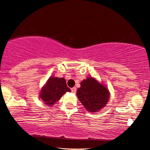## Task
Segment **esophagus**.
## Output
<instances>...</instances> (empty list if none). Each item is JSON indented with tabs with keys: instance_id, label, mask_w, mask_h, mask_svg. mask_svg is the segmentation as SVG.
Segmentation results:
<instances>
[{
	"instance_id": "1",
	"label": "esophagus",
	"mask_w": 150,
	"mask_h": 150,
	"mask_svg": "<svg viewBox=\"0 0 150 150\" xmlns=\"http://www.w3.org/2000/svg\"><path fill=\"white\" fill-rule=\"evenodd\" d=\"M76 91H77V89H76L75 88H71V91H72V93H76Z\"/></svg>"
}]
</instances>
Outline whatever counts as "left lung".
I'll return each mask as SVG.
<instances>
[{"label": "left lung", "mask_w": 150, "mask_h": 150, "mask_svg": "<svg viewBox=\"0 0 150 150\" xmlns=\"http://www.w3.org/2000/svg\"><path fill=\"white\" fill-rule=\"evenodd\" d=\"M77 96L86 110L91 112L100 110L109 100L108 89L92 77H88L81 83Z\"/></svg>", "instance_id": "obj_1"}]
</instances>
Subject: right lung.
Here are the masks:
<instances>
[{
    "instance_id": "obj_1",
    "label": "right lung",
    "mask_w": 150,
    "mask_h": 150,
    "mask_svg": "<svg viewBox=\"0 0 150 150\" xmlns=\"http://www.w3.org/2000/svg\"><path fill=\"white\" fill-rule=\"evenodd\" d=\"M67 91L70 92L71 89L67 86L64 78L52 77L42 88L40 98L46 104L51 106L59 101L62 96Z\"/></svg>"
}]
</instances>
